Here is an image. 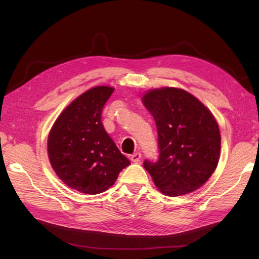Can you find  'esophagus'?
<instances>
[{
	"label": "esophagus",
	"instance_id": "34e87169",
	"mask_svg": "<svg viewBox=\"0 0 259 259\" xmlns=\"http://www.w3.org/2000/svg\"><path fill=\"white\" fill-rule=\"evenodd\" d=\"M140 159H141V153L140 152H136V153H134L133 156H131V160H133L136 163L139 162Z\"/></svg>",
	"mask_w": 259,
	"mask_h": 259
}]
</instances>
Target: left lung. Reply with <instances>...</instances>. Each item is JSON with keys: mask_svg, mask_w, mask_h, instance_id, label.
I'll return each instance as SVG.
<instances>
[{"mask_svg": "<svg viewBox=\"0 0 259 259\" xmlns=\"http://www.w3.org/2000/svg\"><path fill=\"white\" fill-rule=\"evenodd\" d=\"M142 102L156 121L159 156L144 167L162 194L195 191L216 169L221 133L216 119L189 92L177 88L148 91Z\"/></svg>", "mask_w": 259, "mask_h": 259, "instance_id": "obj_1", "label": "left lung"}]
</instances>
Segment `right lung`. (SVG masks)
I'll return each instance as SVG.
<instances>
[{"label": "right lung", "instance_id": "add662e5", "mask_svg": "<svg viewBox=\"0 0 259 259\" xmlns=\"http://www.w3.org/2000/svg\"><path fill=\"white\" fill-rule=\"evenodd\" d=\"M113 91L100 85L82 93L63 110L49 134L48 153L54 171L70 188L83 194L106 191L130 164L101 121Z\"/></svg>", "mask_w": 259, "mask_h": 259}]
</instances>
